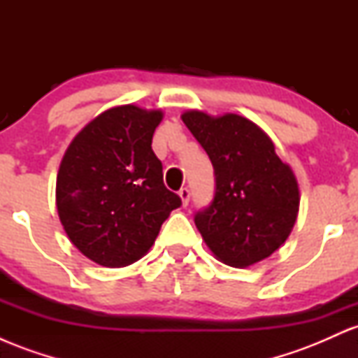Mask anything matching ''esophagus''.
<instances>
[{
	"label": "esophagus",
	"instance_id": "esophagus-1",
	"mask_svg": "<svg viewBox=\"0 0 358 358\" xmlns=\"http://www.w3.org/2000/svg\"><path fill=\"white\" fill-rule=\"evenodd\" d=\"M178 196L180 200H182L183 207H187L188 202H190V190H188V188H182V190L178 192Z\"/></svg>",
	"mask_w": 358,
	"mask_h": 358
}]
</instances>
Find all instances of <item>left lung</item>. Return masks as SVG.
Here are the masks:
<instances>
[{
    "mask_svg": "<svg viewBox=\"0 0 358 358\" xmlns=\"http://www.w3.org/2000/svg\"><path fill=\"white\" fill-rule=\"evenodd\" d=\"M185 126L215 170V196L195 225L215 259L249 268L285 244L299 210V185L264 129L234 113L188 109Z\"/></svg>",
    "mask_w": 358,
    "mask_h": 358,
    "instance_id": "left-lung-1",
    "label": "left lung"
}]
</instances>
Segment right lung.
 <instances>
[{
	"mask_svg": "<svg viewBox=\"0 0 358 358\" xmlns=\"http://www.w3.org/2000/svg\"><path fill=\"white\" fill-rule=\"evenodd\" d=\"M162 109L122 104L89 121L65 151L55 202L67 237L104 268H124L146 256L162 224L182 205L163 183L151 150Z\"/></svg>",
	"mask_w": 358,
	"mask_h": 358,
	"instance_id": "1",
	"label": "right lung"
}]
</instances>
